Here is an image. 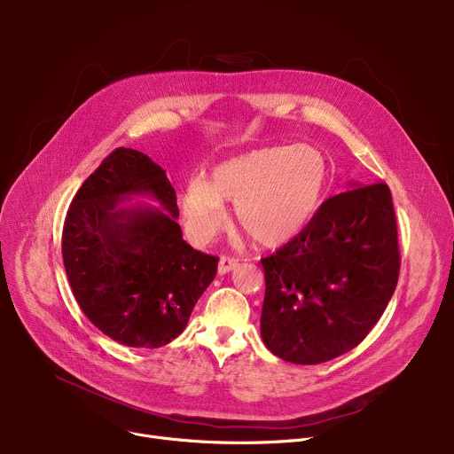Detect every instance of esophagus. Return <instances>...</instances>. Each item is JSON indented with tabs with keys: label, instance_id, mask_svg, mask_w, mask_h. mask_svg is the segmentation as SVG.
Instances as JSON below:
<instances>
[{
	"label": "esophagus",
	"instance_id": "34e87169",
	"mask_svg": "<svg viewBox=\"0 0 454 454\" xmlns=\"http://www.w3.org/2000/svg\"><path fill=\"white\" fill-rule=\"evenodd\" d=\"M237 265H239V261L233 259V257H228V255H223L221 261H219V274H228V272H231Z\"/></svg>",
	"mask_w": 454,
	"mask_h": 454
}]
</instances>
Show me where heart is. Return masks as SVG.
<instances>
[{
  "instance_id": "obj_1",
  "label": "heart",
  "mask_w": 454,
  "mask_h": 454,
  "mask_svg": "<svg viewBox=\"0 0 454 454\" xmlns=\"http://www.w3.org/2000/svg\"><path fill=\"white\" fill-rule=\"evenodd\" d=\"M327 180L318 151L307 145L265 147L228 158L211 169L207 182H191L184 193L187 224L199 239H209L226 224L224 202L250 239L276 248L307 226Z\"/></svg>"
}]
</instances>
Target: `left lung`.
I'll return each instance as SVG.
<instances>
[{
    "label": "left lung",
    "mask_w": 454,
    "mask_h": 454,
    "mask_svg": "<svg viewBox=\"0 0 454 454\" xmlns=\"http://www.w3.org/2000/svg\"><path fill=\"white\" fill-rule=\"evenodd\" d=\"M261 339L279 359L320 364L359 346L395 291L397 224L385 182L327 199L309 224L261 259Z\"/></svg>",
    "instance_id": "obj_1"
}]
</instances>
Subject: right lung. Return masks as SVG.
Returning <instances> with one entry per match:
<instances>
[{"instance_id":"obj_1","label":"right lung","mask_w":454,"mask_h":454,"mask_svg":"<svg viewBox=\"0 0 454 454\" xmlns=\"http://www.w3.org/2000/svg\"><path fill=\"white\" fill-rule=\"evenodd\" d=\"M134 194H151L164 209L125 208ZM176 219L165 171L125 147L110 153L71 200L62 230L71 291L88 320L119 344H169L217 274L219 257L189 247Z\"/></svg>"}]
</instances>
